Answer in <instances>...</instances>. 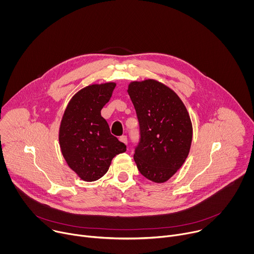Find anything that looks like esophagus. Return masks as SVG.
<instances>
[{
	"label": "esophagus",
	"mask_w": 254,
	"mask_h": 254,
	"mask_svg": "<svg viewBox=\"0 0 254 254\" xmlns=\"http://www.w3.org/2000/svg\"><path fill=\"white\" fill-rule=\"evenodd\" d=\"M120 140H121L122 142H124L125 144H127V135H122V136L120 137Z\"/></svg>",
	"instance_id": "obj_1"
}]
</instances>
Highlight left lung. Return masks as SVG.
Here are the masks:
<instances>
[{"label":"left lung","instance_id":"1","mask_svg":"<svg viewBox=\"0 0 254 254\" xmlns=\"http://www.w3.org/2000/svg\"><path fill=\"white\" fill-rule=\"evenodd\" d=\"M127 93L140 131L133 155L136 167L153 182H167L190 152L193 127L189 113L173 89L155 79L131 81Z\"/></svg>","mask_w":254,"mask_h":254}]
</instances>
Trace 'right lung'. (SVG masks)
Here are the masks:
<instances>
[{"mask_svg":"<svg viewBox=\"0 0 254 254\" xmlns=\"http://www.w3.org/2000/svg\"><path fill=\"white\" fill-rule=\"evenodd\" d=\"M116 82L90 84L68 102L59 127V144L68 167L85 182L100 179L112 160L127 151L126 144L111 133L101 117Z\"/></svg>","mask_w":254,"mask_h":254,"instance_id":"add662e5","label":"right lung"}]
</instances>
